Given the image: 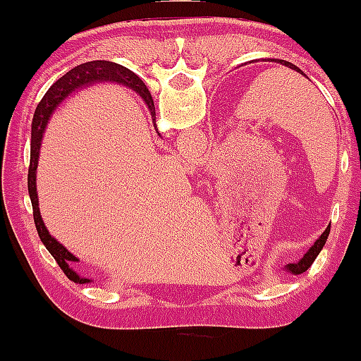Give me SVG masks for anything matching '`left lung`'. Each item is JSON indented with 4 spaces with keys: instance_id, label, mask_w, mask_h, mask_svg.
Returning <instances> with one entry per match:
<instances>
[{
    "instance_id": "left-lung-1",
    "label": "left lung",
    "mask_w": 361,
    "mask_h": 361,
    "mask_svg": "<svg viewBox=\"0 0 361 361\" xmlns=\"http://www.w3.org/2000/svg\"><path fill=\"white\" fill-rule=\"evenodd\" d=\"M273 61H275V62H279V64H283V66H287V68L293 69V71H297V73L304 74V73L300 71L299 68H297L295 64H292V62H288V61H281V59H273ZM329 231H331V226L327 227V229L324 231V233H322L321 235H319V239H317L316 243H314V246L310 247V250H309L307 252H305V255H304V258L297 261V263H290L288 267H287V270H288V271H292L293 275H300V273L307 271L309 268H310V264L314 263V259L317 258V255H319V252H321L322 247H324V244H326V239H327V235H329Z\"/></svg>"
}]
</instances>
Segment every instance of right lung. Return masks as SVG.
I'll return each mask as SVG.
<instances>
[{"label": "right lung", "instance_id": "1", "mask_svg": "<svg viewBox=\"0 0 361 361\" xmlns=\"http://www.w3.org/2000/svg\"><path fill=\"white\" fill-rule=\"evenodd\" d=\"M102 81H110V82H122L127 85L128 88H132L135 93L140 94L144 102H146L149 111H151L152 122L156 127V110H154V100H152L151 93L146 88L142 80L130 71V69L123 68V66L115 64L110 61H91L85 62V64L76 66L71 71L66 73L64 76L59 78L51 88L47 90V93L44 94V98L37 105L34 120H32V142H30V168H28V195H30L32 200V209H34V221L37 233H39L40 241L44 243V246L47 247V251L54 256V259L57 261V264L61 267V270L64 271V275L74 283H90V279H82L73 270V263L78 261L74 255H71L61 243H57L56 239L49 234L47 227L40 217L39 210V197H37V164H39V152H40V144H42L44 130L47 127L49 118L52 117L54 110L61 105L62 102L68 100L73 93H76L78 90L86 88V86L94 85V82ZM159 134V132H157Z\"/></svg>", "mask_w": 361, "mask_h": 361}]
</instances>
